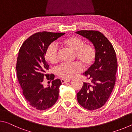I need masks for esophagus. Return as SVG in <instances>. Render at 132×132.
Masks as SVG:
<instances>
[{
    "instance_id": "1",
    "label": "esophagus",
    "mask_w": 132,
    "mask_h": 132,
    "mask_svg": "<svg viewBox=\"0 0 132 132\" xmlns=\"http://www.w3.org/2000/svg\"><path fill=\"white\" fill-rule=\"evenodd\" d=\"M70 81V80H64V79H61V82L62 84H64L66 83L67 82H69Z\"/></svg>"
}]
</instances>
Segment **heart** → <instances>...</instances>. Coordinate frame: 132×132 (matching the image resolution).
Instances as JSON below:
<instances>
[{
	"mask_svg": "<svg viewBox=\"0 0 132 132\" xmlns=\"http://www.w3.org/2000/svg\"><path fill=\"white\" fill-rule=\"evenodd\" d=\"M61 44L64 47L75 52V57L85 69H88L94 63L96 51L93 45L84 44L83 40L79 37L72 36L64 39ZM46 59L52 64H55L58 60L57 49L55 45L50 44L45 52ZM82 71V66L78 62L67 64L63 63L55 69L58 76L65 80H70Z\"/></svg>",
	"mask_w": 132,
	"mask_h": 132,
	"instance_id": "1",
	"label": "heart"
}]
</instances>
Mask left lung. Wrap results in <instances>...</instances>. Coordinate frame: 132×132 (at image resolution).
<instances>
[{
  "label": "left lung",
  "instance_id": "8db88e82",
  "mask_svg": "<svg viewBox=\"0 0 132 132\" xmlns=\"http://www.w3.org/2000/svg\"><path fill=\"white\" fill-rule=\"evenodd\" d=\"M92 42L96 51L94 63L86 72L90 81L84 82L77 94L80 105L88 110H95L104 105L114 87L118 63L112 45L101 32L94 30L76 32Z\"/></svg>",
  "mask_w": 132,
  "mask_h": 132
}]
</instances>
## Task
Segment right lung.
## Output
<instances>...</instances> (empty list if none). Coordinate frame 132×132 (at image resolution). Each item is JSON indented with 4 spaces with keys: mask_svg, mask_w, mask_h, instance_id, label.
<instances>
[{
    "mask_svg": "<svg viewBox=\"0 0 132 132\" xmlns=\"http://www.w3.org/2000/svg\"><path fill=\"white\" fill-rule=\"evenodd\" d=\"M64 33L43 31L37 32L27 39L20 49L16 71L18 80L23 94L29 104L38 110L51 108L57 101L59 94V79L54 80L53 74H46L48 64L45 52L50 45ZM52 79V86L44 88L43 78Z\"/></svg>",
    "mask_w": 132,
    "mask_h": 132,
    "instance_id": "1",
    "label": "right lung"
}]
</instances>
